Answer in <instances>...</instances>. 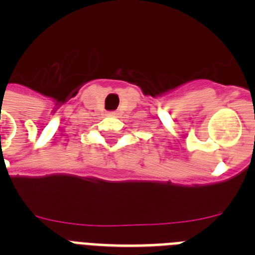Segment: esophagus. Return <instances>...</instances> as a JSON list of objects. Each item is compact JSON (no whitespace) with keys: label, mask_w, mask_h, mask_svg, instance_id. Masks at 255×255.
I'll use <instances>...</instances> for the list:
<instances>
[{"label":"esophagus","mask_w":255,"mask_h":255,"mask_svg":"<svg viewBox=\"0 0 255 255\" xmlns=\"http://www.w3.org/2000/svg\"><path fill=\"white\" fill-rule=\"evenodd\" d=\"M110 115H116V112H110Z\"/></svg>","instance_id":"esophagus-1"}]
</instances>
